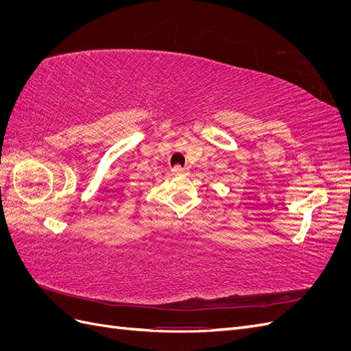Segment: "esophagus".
<instances>
[{"instance_id": "34e87169", "label": "esophagus", "mask_w": 351, "mask_h": 351, "mask_svg": "<svg viewBox=\"0 0 351 351\" xmlns=\"http://www.w3.org/2000/svg\"><path fill=\"white\" fill-rule=\"evenodd\" d=\"M171 171H173V174H176V176H178V174H187V173H189V168L182 167V165H174Z\"/></svg>"}]
</instances>
